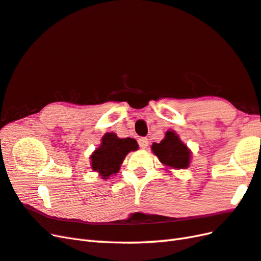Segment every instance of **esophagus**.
I'll list each match as a JSON object with an SVG mask.
<instances>
[{"mask_svg": "<svg viewBox=\"0 0 261 261\" xmlns=\"http://www.w3.org/2000/svg\"><path fill=\"white\" fill-rule=\"evenodd\" d=\"M138 143H139V145H140V148L146 149V148H148V145H149V139H146V138H140V139L138 140Z\"/></svg>", "mask_w": 261, "mask_h": 261, "instance_id": "1", "label": "esophagus"}]
</instances>
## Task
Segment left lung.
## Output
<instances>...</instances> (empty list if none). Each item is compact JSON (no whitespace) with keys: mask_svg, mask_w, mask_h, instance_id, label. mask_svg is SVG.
Segmentation results:
<instances>
[{"mask_svg":"<svg viewBox=\"0 0 261 261\" xmlns=\"http://www.w3.org/2000/svg\"><path fill=\"white\" fill-rule=\"evenodd\" d=\"M152 151L161 163L173 169H185L190 164V150L174 131H166L160 143H153Z\"/></svg>","mask_w":261,"mask_h":261,"instance_id":"obj_1","label":"left lung"}]
</instances>
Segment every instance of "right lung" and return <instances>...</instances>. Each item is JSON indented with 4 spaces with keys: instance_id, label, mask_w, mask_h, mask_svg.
Wrapping results in <instances>:
<instances>
[{
    "instance_id": "obj_1",
    "label": "right lung",
    "mask_w": 261,
    "mask_h": 261,
    "mask_svg": "<svg viewBox=\"0 0 261 261\" xmlns=\"http://www.w3.org/2000/svg\"><path fill=\"white\" fill-rule=\"evenodd\" d=\"M138 150L135 139H119L115 133H107L102 138V143L92 153L91 168L99 172L103 178L118 173L123 159L130 151Z\"/></svg>"
}]
</instances>
